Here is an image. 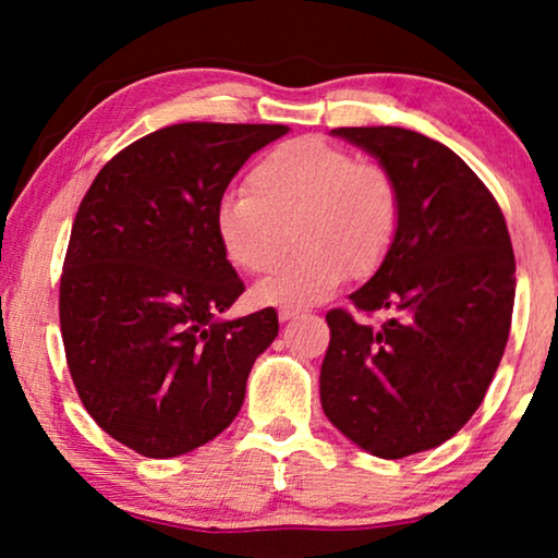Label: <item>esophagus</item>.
<instances>
[{
	"instance_id": "1",
	"label": "esophagus",
	"mask_w": 558,
	"mask_h": 558,
	"mask_svg": "<svg viewBox=\"0 0 558 558\" xmlns=\"http://www.w3.org/2000/svg\"><path fill=\"white\" fill-rule=\"evenodd\" d=\"M300 315H302L300 307H281V310H279V319H281V323H289V319H294V317H300Z\"/></svg>"
}]
</instances>
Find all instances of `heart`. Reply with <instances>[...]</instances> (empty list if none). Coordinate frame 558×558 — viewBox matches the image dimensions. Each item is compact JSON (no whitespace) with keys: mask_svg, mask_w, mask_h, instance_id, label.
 <instances>
[{"mask_svg":"<svg viewBox=\"0 0 558 558\" xmlns=\"http://www.w3.org/2000/svg\"><path fill=\"white\" fill-rule=\"evenodd\" d=\"M289 228L300 248L256 284L262 304L300 307L330 296L348 271L371 277L399 228L393 178L317 136L279 144L248 172V193L220 203L216 231L228 262L258 277L281 262Z\"/></svg>","mask_w":558,"mask_h":558,"instance_id":"b5f03b06","label":"heart"}]
</instances>
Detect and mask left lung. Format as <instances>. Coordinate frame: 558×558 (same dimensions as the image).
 Listing matches in <instances>:
<instances>
[{"instance_id": "left-lung-1", "label": "left lung", "mask_w": 558, "mask_h": 558, "mask_svg": "<svg viewBox=\"0 0 558 558\" xmlns=\"http://www.w3.org/2000/svg\"><path fill=\"white\" fill-rule=\"evenodd\" d=\"M378 159L399 193V228L378 271L350 294L365 325L327 312L323 411L365 452L401 457L454 437L498 371L515 300L500 205L445 144L401 126L332 129Z\"/></svg>"}]
</instances>
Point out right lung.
<instances>
[{
	"label": "right lung",
	"mask_w": 558,
	"mask_h": 558,
	"mask_svg": "<svg viewBox=\"0 0 558 558\" xmlns=\"http://www.w3.org/2000/svg\"><path fill=\"white\" fill-rule=\"evenodd\" d=\"M281 124L187 121L104 165L75 213L60 277V332L83 407L151 460L193 452L241 411L277 310L220 319L243 281L218 241L233 174Z\"/></svg>",
	"instance_id": "obj_1"
}]
</instances>
